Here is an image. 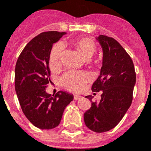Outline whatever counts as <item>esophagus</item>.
<instances>
[{
  "mask_svg": "<svg viewBox=\"0 0 151 151\" xmlns=\"http://www.w3.org/2000/svg\"><path fill=\"white\" fill-rule=\"evenodd\" d=\"M73 99H74V100L81 99V96H79V95H74V97H73Z\"/></svg>",
  "mask_w": 151,
  "mask_h": 151,
  "instance_id": "34e87169",
  "label": "esophagus"
}]
</instances>
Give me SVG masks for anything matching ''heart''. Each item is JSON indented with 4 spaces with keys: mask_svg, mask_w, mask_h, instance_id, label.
Wrapping results in <instances>:
<instances>
[{
    "mask_svg": "<svg viewBox=\"0 0 151 151\" xmlns=\"http://www.w3.org/2000/svg\"><path fill=\"white\" fill-rule=\"evenodd\" d=\"M75 47L87 59H90L97 50L96 44L88 38H81L74 41ZM64 56V45L58 43L52 49L50 56V66L52 69H57L61 65ZM90 78L89 75L76 71H69L63 75L61 82L64 87L71 91H79L85 86Z\"/></svg>",
    "mask_w": 151,
    "mask_h": 151,
    "instance_id": "b5f03b06",
    "label": "heart"
}]
</instances>
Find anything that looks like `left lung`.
Masks as SVG:
<instances>
[{"instance_id":"8db88e82","label":"left lung","mask_w":151,"mask_h":151,"mask_svg":"<svg viewBox=\"0 0 151 151\" xmlns=\"http://www.w3.org/2000/svg\"><path fill=\"white\" fill-rule=\"evenodd\" d=\"M103 51L99 76L93 83L92 91H102L99 102H93L84 114V123L96 133L109 131L116 127L130 107L136 84L133 61L121 44L113 38L96 37Z\"/></svg>"}]
</instances>
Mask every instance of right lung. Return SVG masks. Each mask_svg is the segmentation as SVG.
<instances>
[{
    "label": "right lung",
    "instance_id": "right-lung-1",
    "mask_svg": "<svg viewBox=\"0 0 151 151\" xmlns=\"http://www.w3.org/2000/svg\"><path fill=\"white\" fill-rule=\"evenodd\" d=\"M66 32H42L26 45L15 65V92L27 119L38 128L50 130L61 122L65 107L73 100V95L59 91L49 94L45 88L50 80V52L54 43Z\"/></svg>",
    "mask_w": 151,
    "mask_h": 151
}]
</instances>
